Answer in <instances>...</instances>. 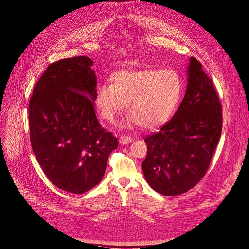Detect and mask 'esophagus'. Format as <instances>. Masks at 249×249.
Wrapping results in <instances>:
<instances>
[{
  "mask_svg": "<svg viewBox=\"0 0 249 249\" xmlns=\"http://www.w3.org/2000/svg\"><path fill=\"white\" fill-rule=\"evenodd\" d=\"M133 141V138L130 137V136H125V135H122L120 138H119V143L122 144V145H125V144H128L130 142Z\"/></svg>",
  "mask_w": 249,
  "mask_h": 249,
  "instance_id": "1",
  "label": "esophagus"
}]
</instances>
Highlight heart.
I'll use <instances>...</instances> for the list:
<instances>
[{"label": "heart", "mask_w": 249, "mask_h": 249, "mask_svg": "<svg viewBox=\"0 0 249 249\" xmlns=\"http://www.w3.org/2000/svg\"><path fill=\"white\" fill-rule=\"evenodd\" d=\"M111 86L99 85L95 105L101 118L114 123L126 110L124 126L140 125L152 129L166 122L179 103L183 81L173 69L119 71L110 77Z\"/></svg>", "instance_id": "1"}]
</instances>
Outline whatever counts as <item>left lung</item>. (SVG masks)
<instances>
[{
  "label": "left lung",
  "instance_id": "left-lung-1",
  "mask_svg": "<svg viewBox=\"0 0 249 249\" xmlns=\"http://www.w3.org/2000/svg\"><path fill=\"white\" fill-rule=\"evenodd\" d=\"M222 131V106L212 80L191 57L185 96L159 132L144 138L142 169L148 184L166 196L185 193L205 175Z\"/></svg>",
  "mask_w": 249,
  "mask_h": 249
}]
</instances>
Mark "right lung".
I'll return each mask as SVG.
<instances>
[{"label":"right lung","instance_id":"right-lung-1","mask_svg":"<svg viewBox=\"0 0 249 249\" xmlns=\"http://www.w3.org/2000/svg\"><path fill=\"white\" fill-rule=\"evenodd\" d=\"M85 56L48 66L29 103L30 141L54 185L74 194L95 187L104 176L118 140L98 122L97 79Z\"/></svg>","mask_w":249,"mask_h":249}]
</instances>
